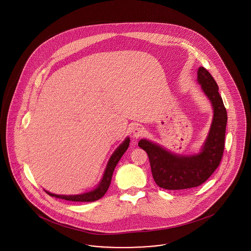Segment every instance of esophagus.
<instances>
[{"mask_svg": "<svg viewBox=\"0 0 251 251\" xmlns=\"http://www.w3.org/2000/svg\"><path fill=\"white\" fill-rule=\"evenodd\" d=\"M144 133H145L144 128H143V127H140V126H136L133 130V135L134 138H139V137H141Z\"/></svg>", "mask_w": 251, "mask_h": 251, "instance_id": "34e87169", "label": "esophagus"}]
</instances>
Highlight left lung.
Segmentation results:
<instances>
[{"mask_svg": "<svg viewBox=\"0 0 251 251\" xmlns=\"http://www.w3.org/2000/svg\"><path fill=\"white\" fill-rule=\"evenodd\" d=\"M197 81L213 110L210 129L200 151L177 154L146 138L138 142V146L148 153L154 182L165 190H184L200 186L214 173L223 156L227 115L218 92L219 87L204 67L198 68Z\"/></svg>", "mask_w": 251, "mask_h": 251, "instance_id": "8db88e82", "label": "left lung"}]
</instances>
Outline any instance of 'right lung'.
Wrapping results in <instances>:
<instances>
[{"mask_svg": "<svg viewBox=\"0 0 251 251\" xmlns=\"http://www.w3.org/2000/svg\"><path fill=\"white\" fill-rule=\"evenodd\" d=\"M129 145H130V137H127L116 149V151L113 152V154L111 155L109 161L107 163V166L104 171L103 176H102L100 182L98 184V186L94 190L88 192H84V193H80V194H73V195H59V194L51 193L47 191H45V192H47L50 196L59 198V199H64L67 201H74V202H94L96 200L100 199L108 191L109 186L111 184V180H112L115 168H116L118 161L120 160L121 156L127 151Z\"/></svg>", "mask_w": 251, "mask_h": 251, "instance_id": "obj_1", "label": "right lung"}]
</instances>
